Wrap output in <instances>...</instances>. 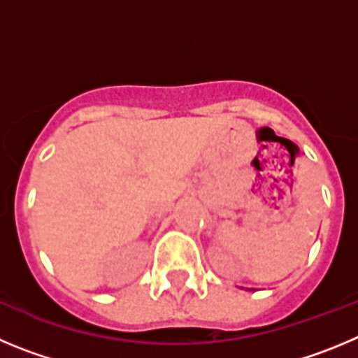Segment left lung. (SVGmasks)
I'll return each instance as SVG.
<instances>
[{"instance_id":"left-lung-1","label":"left lung","mask_w":358,"mask_h":358,"mask_svg":"<svg viewBox=\"0 0 358 358\" xmlns=\"http://www.w3.org/2000/svg\"><path fill=\"white\" fill-rule=\"evenodd\" d=\"M250 291H251V289H250Z\"/></svg>"}]
</instances>
